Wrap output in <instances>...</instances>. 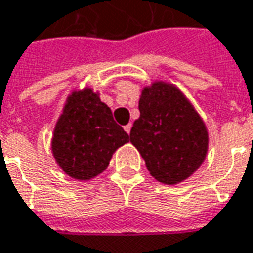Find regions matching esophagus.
<instances>
[{
  "label": "esophagus",
  "instance_id": "1",
  "mask_svg": "<svg viewBox=\"0 0 253 253\" xmlns=\"http://www.w3.org/2000/svg\"><path fill=\"white\" fill-rule=\"evenodd\" d=\"M125 131H126L127 134H130V131H131V123H128V125L125 126Z\"/></svg>",
  "mask_w": 253,
  "mask_h": 253
}]
</instances>
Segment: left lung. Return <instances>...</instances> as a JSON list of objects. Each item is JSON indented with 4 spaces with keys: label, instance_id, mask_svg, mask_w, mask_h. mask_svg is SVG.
Masks as SVG:
<instances>
[{
    "label": "left lung",
    "instance_id": "1",
    "mask_svg": "<svg viewBox=\"0 0 253 253\" xmlns=\"http://www.w3.org/2000/svg\"><path fill=\"white\" fill-rule=\"evenodd\" d=\"M138 108L130 142L150 175L169 186L188 179L209 149L207 127L194 105L173 84L154 81L142 89Z\"/></svg>",
    "mask_w": 253,
    "mask_h": 253
}]
</instances>
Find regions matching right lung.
<instances>
[{"label":"right lung","instance_id":"add662e5","mask_svg":"<svg viewBox=\"0 0 253 253\" xmlns=\"http://www.w3.org/2000/svg\"><path fill=\"white\" fill-rule=\"evenodd\" d=\"M128 134L115 121L110 107L90 88L69 94L58 118L51 152L59 168L76 180H90L107 169L116 149Z\"/></svg>","mask_w":253,"mask_h":253}]
</instances>
